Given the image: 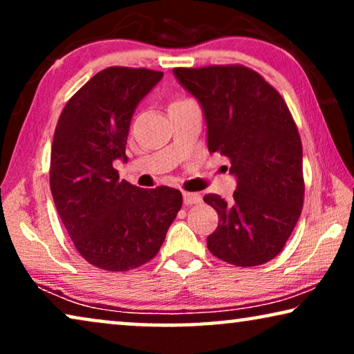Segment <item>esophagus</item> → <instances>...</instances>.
<instances>
[{"label": "esophagus", "mask_w": 354, "mask_h": 354, "mask_svg": "<svg viewBox=\"0 0 354 354\" xmlns=\"http://www.w3.org/2000/svg\"><path fill=\"white\" fill-rule=\"evenodd\" d=\"M183 203H185L187 206L198 205V203H201V195H200V193L185 192V193H183Z\"/></svg>", "instance_id": "esophagus-1"}]
</instances>
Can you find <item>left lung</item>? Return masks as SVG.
I'll return each instance as SVG.
<instances>
[{
	"label": "left lung",
	"mask_w": 354,
	"mask_h": 354,
	"mask_svg": "<svg viewBox=\"0 0 354 354\" xmlns=\"http://www.w3.org/2000/svg\"><path fill=\"white\" fill-rule=\"evenodd\" d=\"M178 82L200 101L207 149L230 161V201L205 200L219 214L207 250L225 263L253 268L274 259L303 209V147L287 103L263 75L240 64L176 67Z\"/></svg>",
	"instance_id": "obj_1"
}]
</instances>
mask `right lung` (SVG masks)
Here are the masks:
<instances>
[{"mask_svg":"<svg viewBox=\"0 0 354 354\" xmlns=\"http://www.w3.org/2000/svg\"><path fill=\"white\" fill-rule=\"evenodd\" d=\"M162 75L145 67H108L67 101L57 120L53 200L75 250L95 268L125 272L151 261L182 207L176 188H138L113 166L115 159L127 161L135 108Z\"/></svg>","mask_w":354,"mask_h":354,"instance_id":"add662e5","label":"right lung"}]
</instances>
